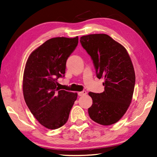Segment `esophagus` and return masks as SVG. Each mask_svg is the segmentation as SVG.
<instances>
[{"label": "esophagus", "mask_w": 157, "mask_h": 157, "mask_svg": "<svg viewBox=\"0 0 157 157\" xmlns=\"http://www.w3.org/2000/svg\"><path fill=\"white\" fill-rule=\"evenodd\" d=\"M78 95L79 96H83V95H86L87 94V92L86 91H83L81 92H78Z\"/></svg>", "instance_id": "1"}]
</instances>
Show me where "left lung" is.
Segmentation results:
<instances>
[{"label":"left lung","mask_w":157,"mask_h":157,"mask_svg":"<svg viewBox=\"0 0 157 157\" xmlns=\"http://www.w3.org/2000/svg\"><path fill=\"white\" fill-rule=\"evenodd\" d=\"M80 43L91 58L97 77L105 79L103 92L89 93L93 99L89 115L104 126L115 124L132 100L136 75L130 57L124 47L106 34L84 35Z\"/></svg>","instance_id":"obj_1"}]
</instances>
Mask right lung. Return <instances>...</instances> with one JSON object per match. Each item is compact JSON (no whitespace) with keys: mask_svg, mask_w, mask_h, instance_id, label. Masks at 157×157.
<instances>
[{"mask_svg":"<svg viewBox=\"0 0 157 157\" xmlns=\"http://www.w3.org/2000/svg\"><path fill=\"white\" fill-rule=\"evenodd\" d=\"M78 44V37H55L34 50L26 62L23 93L27 106L43 126H64L78 94L60 90L57 79L64 76L66 60Z\"/></svg>","mask_w":157,"mask_h":157,"instance_id":"right-lung-1","label":"right lung"}]
</instances>
